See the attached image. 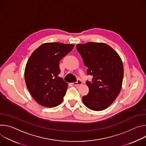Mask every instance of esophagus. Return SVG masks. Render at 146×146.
<instances>
[{"label":"esophagus","instance_id":"obj_1","mask_svg":"<svg viewBox=\"0 0 146 146\" xmlns=\"http://www.w3.org/2000/svg\"><path fill=\"white\" fill-rule=\"evenodd\" d=\"M82 82L81 81V80H80V79H78L76 82L73 83L72 85H73L74 86H79V85H82Z\"/></svg>","mask_w":146,"mask_h":146}]
</instances>
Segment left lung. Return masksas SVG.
<instances>
[{
  "label": "left lung",
  "mask_w": 146,
  "mask_h": 146,
  "mask_svg": "<svg viewBox=\"0 0 146 146\" xmlns=\"http://www.w3.org/2000/svg\"><path fill=\"white\" fill-rule=\"evenodd\" d=\"M87 74L93 76L86 84L89 91L82 97L84 104L93 111H102L117 99L123 77L122 61L118 53L104 43L88 42L76 44Z\"/></svg>",
  "instance_id": "left-lung-1"
}]
</instances>
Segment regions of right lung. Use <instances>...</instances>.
<instances>
[{
	"instance_id": "right-lung-1",
	"label": "right lung",
	"mask_w": 146,
	"mask_h": 146,
	"mask_svg": "<svg viewBox=\"0 0 146 146\" xmlns=\"http://www.w3.org/2000/svg\"><path fill=\"white\" fill-rule=\"evenodd\" d=\"M74 44L46 43L32 53L26 64L27 87L40 105L54 107L63 101L68 84L58 76L60 61L70 53Z\"/></svg>"
}]
</instances>
